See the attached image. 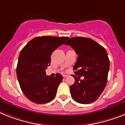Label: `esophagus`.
<instances>
[{"label":"esophagus","mask_w":125,"mask_h":125,"mask_svg":"<svg viewBox=\"0 0 125 125\" xmlns=\"http://www.w3.org/2000/svg\"><path fill=\"white\" fill-rule=\"evenodd\" d=\"M63 77H64V78H66V77H67V75H65L64 74V75H63Z\"/></svg>","instance_id":"34e87169"}]
</instances>
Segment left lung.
I'll use <instances>...</instances> for the list:
<instances>
[{
	"label": "left lung",
	"instance_id": "1",
	"mask_svg": "<svg viewBox=\"0 0 125 125\" xmlns=\"http://www.w3.org/2000/svg\"><path fill=\"white\" fill-rule=\"evenodd\" d=\"M78 55L74 66L75 79L70 86L72 98L78 103L87 104L95 102L103 92L107 81L110 62L104 47L86 37H72L67 41ZM80 76H79L78 75ZM84 76L83 80H80Z\"/></svg>",
	"mask_w": 125,
	"mask_h": 125
}]
</instances>
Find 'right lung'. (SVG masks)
Here are the masks:
<instances>
[{
    "mask_svg": "<svg viewBox=\"0 0 125 125\" xmlns=\"http://www.w3.org/2000/svg\"><path fill=\"white\" fill-rule=\"evenodd\" d=\"M67 37H37L27 43L18 58L16 74L22 92L30 101L42 104L55 97L62 81L60 74L56 77L46 75L45 70L51 63V55L64 44Z\"/></svg>",
    "mask_w": 125,
    "mask_h": 125,
    "instance_id": "obj_1",
    "label": "right lung"
}]
</instances>
